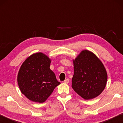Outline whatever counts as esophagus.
Instances as JSON below:
<instances>
[{"mask_svg": "<svg viewBox=\"0 0 123 123\" xmlns=\"http://www.w3.org/2000/svg\"><path fill=\"white\" fill-rule=\"evenodd\" d=\"M69 82V80L68 79H67L66 80L64 81V83H65V84H68Z\"/></svg>", "mask_w": 123, "mask_h": 123, "instance_id": "1", "label": "esophagus"}]
</instances>
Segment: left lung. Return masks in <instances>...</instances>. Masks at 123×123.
Segmentation results:
<instances>
[{"mask_svg": "<svg viewBox=\"0 0 123 123\" xmlns=\"http://www.w3.org/2000/svg\"><path fill=\"white\" fill-rule=\"evenodd\" d=\"M72 87L85 100L95 98L103 92L107 74L103 62L93 52L83 50L75 59Z\"/></svg>", "mask_w": 123, "mask_h": 123, "instance_id": "left-lung-1", "label": "left lung"}]
</instances>
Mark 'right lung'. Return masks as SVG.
<instances>
[{"label": "right lung", "instance_id": "obj_1", "mask_svg": "<svg viewBox=\"0 0 123 123\" xmlns=\"http://www.w3.org/2000/svg\"><path fill=\"white\" fill-rule=\"evenodd\" d=\"M51 60L39 52L27 57L20 66L17 75L20 91L30 100L43 103L61 83L50 69Z\"/></svg>", "mask_w": 123, "mask_h": 123}]
</instances>
